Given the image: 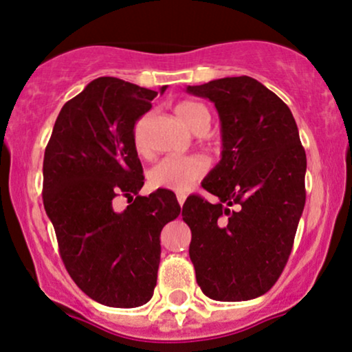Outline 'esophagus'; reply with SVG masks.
<instances>
[{"instance_id":"34e87169","label":"esophagus","mask_w":352,"mask_h":352,"mask_svg":"<svg viewBox=\"0 0 352 352\" xmlns=\"http://www.w3.org/2000/svg\"><path fill=\"white\" fill-rule=\"evenodd\" d=\"M184 201H186V196H184V194H177V202H179V206H181V208H183Z\"/></svg>"}]
</instances>
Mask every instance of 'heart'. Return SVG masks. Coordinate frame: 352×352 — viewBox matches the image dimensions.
I'll list each match as a JSON object with an SVG mask.
<instances>
[{"label": "heart", "instance_id": "b5f03b06", "mask_svg": "<svg viewBox=\"0 0 352 352\" xmlns=\"http://www.w3.org/2000/svg\"><path fill=\"white\" fill-rule=\"evenodd\" d=\"M176 115L189 130L196 131L204 122H210L209 110L199 102L184 100L176 105ZM135 148L138 153H146L142 136L135 133ZM208 160L199 155L166 156L155 164L148 173L153 188L169 189V191L186 192L191 186L208 173Z\"/></svg>", "mask_w": 352, "mask_h": 352}]
</instances>
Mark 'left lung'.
<instances>
[{
    "label": "left lung",
    "instance_id": "1",
    "mask_svg": "<svg viewBox=\"0 0 352 352\" xmlns=\"http://www.w3.org/2000/svg\"><path fill=\"white\" fill-rule=\"evenodd\" d=\"M186 92L209 98L222 158L202 181L219 202L189 196V257L202 293L217 301L262 296L282 275L303 214L307 155L290 109L255 78L224 77Z\"/></svg>",
    "mask_w": 352,
    "mask_h": 352
}]
</instances>
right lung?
<instances>
[{
    "label": "right lung",
    "mask_w": 352,
    "mask_h": 352,
    "mask_svg": "<svg viewBox=\"0 0 352 352\" xmlns=\"http://www.w3.org/2000/svg\"><path fill=\"white\" fill-rule=\"evenodd\" d=\"M156 95L117 77L95 78L62 107L44 153V209L62 262L77 287L105 307L151 300L160 234L181 212L168 189L133 199L144 184L135 123ZM117 195L134 202L117 213Z\"/></svg>",
    "instance_id": "right-lung-1"
}]
</instances>
